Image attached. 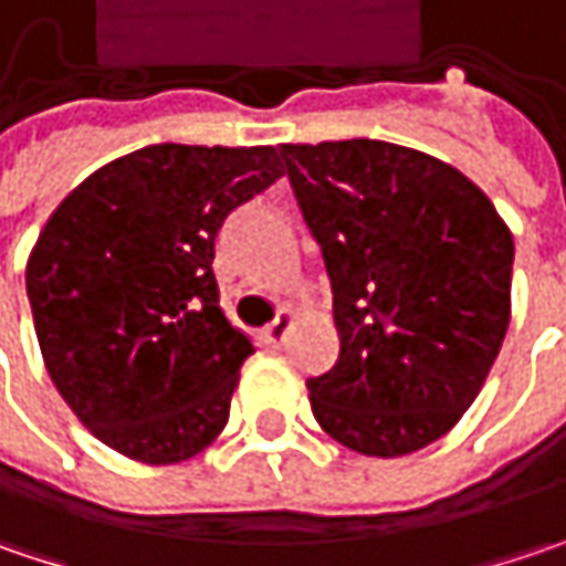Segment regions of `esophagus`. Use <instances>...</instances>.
Segmentation results:
<instances>
[{
	"label": "esophagus",
	"mask_w": 566,
	"mask_h": 566,
	"mask_svg": "<svg viewBox=\"0 0 566 566\" xmlns=\"http://www.w3.org/2000/svg\"><path fill=\"white\" fill-rule=\"evenodd\" d=\"M291 326H294V311H287V307H282L279 311V316L262 329V339L269 343V346H282L284 336L291 333Z\"/></svg>",
	"instance_id": "esophagus-1"
}]
</instances>
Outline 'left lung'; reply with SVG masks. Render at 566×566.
Listing matches in <instances>:
<instances>
[{
    "label": "left lung",
    "mask_w": 566,
    "mask_h": 566,
    "mask_svg": "<svg viewBox=\"0 0 566 566\" xmlns=\"http://www.w3.org/2000/svg\"><path fill=\"white\" fill-rule=\"evenodd\" d=\"M333 282L316 422L368 458L426 449L478 400L513 314V233L454 166L384 140L282 144Z\"/></svg>",
    "instance_id": "8db88e82"
}]
</instances>
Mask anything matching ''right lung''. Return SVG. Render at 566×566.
Here are the masks:
<instances>
[{
	"instance_id": "1",
	"label": "right lung",
	"mask_w": 566,
	"mask_h": 566,
	"mask_svg": "<svg viewBox=\"0 0 566 566\" xmlns=\"http://www.w3.org/2000/svg\"><path fill=\"white\" fill-rule=\"evenodd\" d=\"M279 176L275 147L156 144L95 169L48 217L24 265L38 346L117 454L179 464L223 432L255 349L220 307L214 240Z\"/></svg>"
}]
</instances>
